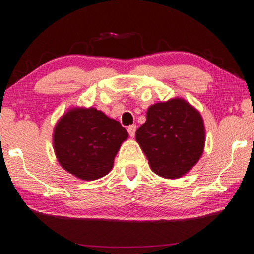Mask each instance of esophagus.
<instances>
[{
    "label": "esophagus",
    "instance_id": "1",
    "mask_svg": "<svg viewBox=\"0 0 254 254\" xmlns=\"http://www.w3.org/2000/svg\"><path fill=\"white\" fill-rule=\"evenodd\" d=\"M127 130H128V134L133 137L135 135V131H136V125H130V126H128Z\"/></svg>",
    "mask_w": 254,
    "mask_h": 254
}]
</instances>
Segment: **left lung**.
<instances>
[{"label":"left lung","mask_w":254,"mask_h":254,"mask_svg":"<svg viewBox=\"0 0 254 254\" xmlns=\"http://www.w3.org/2000/svg\"><path fill=\"white\" fill-rule=\"evenodd\" d=\"M135 136L152 171L168 179L186 175L200 159L206 141L202 117L182 98L149 107Z\"/></svg>","instance_id":"8db88e82"}]
</instances>
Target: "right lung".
Here are the masks:
<instances>
[{
    "label": "right lung",
    "mask_w": 254,
    "mask_h": 254,
    "mask_svg": "<svg viewBox=\"0 0 254 254\" xmlns=\"http://www.w3.org/2000/svg\"><path fill=\"white\" fill-rule=\"evenodd\" d=\"M128 133L119 121L93 107H74L58 121L53 147L65 171L82 180H96L113 168L114 157Z\"/></svg>",
    "instance_id": "right-lung-1"
}]
</instances>
